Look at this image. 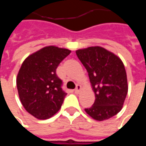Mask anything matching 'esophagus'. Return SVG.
I'll use <instances>...</instances> for the list:
<instances>
[{"mask_svg":"<svg viewBox=\"0 0 146 146\" xmlns=\"http://www.w3.org/2000/svg\"><path fill=\"white\" fill-rule=\"evenodd\" d=\"M80 91H81V86L79 85V84H78V85H76V88H75V90H74V92L76 93V94H79Z\"/></svg>","mask_w":146,"mask_h":146,"instance_id":"1","label":"esophagus"}]
</instances>
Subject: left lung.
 <instances>
[{
    "mask_svg": "<svg viewBox=\"0 0 146 146\" xmlns=\"http://www.w3.org/2000/svg\"><path fill=\"white\" fill-rule=\"evenodd\" d=\"M76 54L88 73L95 100L85 112L102 121L122 110L128 91L125 67L113 52L99 46L76 50Z\"/></svg>",
    "mask_w": 146,
    "mask_h": 146,
    "instance_id": "8db88e82",
    "label": "left lung"
}]
</instances>
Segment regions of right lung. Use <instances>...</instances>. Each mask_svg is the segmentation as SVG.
Listing matches in <instances>:
<instances>
[{"label":"right lung","instance_id":"right-lung-1","mask_svg":"<svg viewBox=\"0 0 146 146\" xmlns=\"http://www.w3.org/2000/svg\"><path fill=\"white\" fill-rule=\"evenodd\" d=\"M71 51L47 46L29 55L23 61L16 78L22 105L32 116L46 119L60 110L66 93L56 69Z\"/></svg>","mask_w":146,"mask_h":146}]
</instances>
